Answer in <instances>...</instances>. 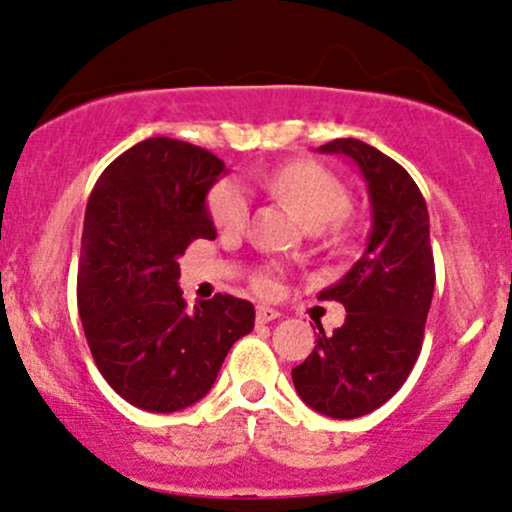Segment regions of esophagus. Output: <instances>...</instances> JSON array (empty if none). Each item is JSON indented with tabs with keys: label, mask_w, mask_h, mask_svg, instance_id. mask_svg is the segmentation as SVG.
Returning a JSON list of instances; mask_svg holds the SVG:
<instances>
[{
	"label": "esophagus",
	"mask_w": 512,
	"mask_h": 512,
	"mask_svg": "<svg viewBox=\"0 0 512 512\" xmlns=\"http://www.w3.org/2000/svg\"><path fill=\"white\" fill-rule=\"evenodd\" d=\"M279 316H282V313L274 311V308H269V306L257 308V323H269V320H277Z\"/></svg>",
	"instance_id": "1"
}]
</instances>
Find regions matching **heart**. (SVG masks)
I'll return each mask as SVG.
<instances>
[{
	"instance_id": "obj_1",
	"label": "heart",
	"mask_w": 512,
	"mask_h": 512,
	"mask_svg": "<svg viewBox=\"0 0 512 512\" xmlns=\"http://www.w3.org/2000/svg\"><path fill=\"white\" fill-rule=\"evenodd\" d=\"M262 184L274 196L294 206L311 230L330 226L347 209V194L342 184L333 174L325 172L320 165H313V162H291V165L262 179ZM209 213L218 230L240 233L250 221V194H247L245 184L235 182V179L216 184L209 196ZM255 286L262 294H274L277 279L272 272H265L257 277Z\"/></svg>"
}]
</instances>
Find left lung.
Returning <instances> with one entry per match:
<instances>
[{
    "label": "left lung",
    "instance_id": "1",
    "mask_svg": "<svg viewBox=\"0 0 512 512\" xmlns=\"http://www.w3.org/2000/svg\"><path fill=\"white\" fill-rule=\"evenodd\" d=\"M318 153L357 165L372 204V230L362 257L318 299L340 301L345 323L291 369L296 393L313 411L350 420L376 411L403 386L423 347L435 291L430 216L413 177L372 145L338 138Z\"/></svg>",
    "mask_w": 512,
    "mask_h": 512
}]
</instances>
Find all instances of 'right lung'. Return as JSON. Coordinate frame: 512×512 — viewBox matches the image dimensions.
<instances>
[{
    "label": "right lung",
    "instance_id": "add662e5",
    "mask_svg": "<svg viewBox=\"0 0 512 512\" xmlns=\"http://www.w3.org/2000/svg\"><path fill=\"white\" fill-rule=\"evenodd\" d=\"M226 165L174 138H148L94 184L82 230L77 306L89 350L109 386L150 413L194 406L211 391L255 306L216 294L187 308L179 257L213 240L206 196Z\"/></svg>",
    "mask_w": 512,
    "mask_h": 512
}]
</instances>
